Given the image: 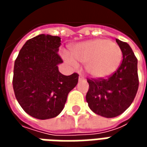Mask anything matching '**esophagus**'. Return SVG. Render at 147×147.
I'll return each mask as SVG.
<instances>
[{
    "label": "esophagus",
    "instance_id": "1",
    "mask_svg": "<svg viewBox=\"0 0 147 147\" xmlns=\"http://www.w3.org/2000/svg\"><path fill=\"white\" fill-rule=\"evenodd\" d=\"M83 76H82V75H80V77H79V80H83Z\"/></svg>",
    "mask_w": 147,
    "mask_h": 147
}]
</instances>
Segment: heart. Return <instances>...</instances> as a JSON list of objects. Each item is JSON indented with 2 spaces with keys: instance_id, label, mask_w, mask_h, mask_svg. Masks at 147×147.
<instances>
[{
  "instance_id": "b5f03b06",
  "label": "heart",
  "mask_w": 147,
  "mask_h": 147,
  "mask_svg": "<svg viewBox=\"0 0 147 147\" xmlns=\"http://www.w3.org/2000/svg\"><path fill=\"white\" fill-rule=\"evenodd\" d=\"M62 57L73 67H78L77 61L85 64V69L90 76L102 79L110 76L118 69L123 53L117 43L108 39L97 38L74 45L71 54L63 51Z\"/></svg>"
}]
</instances>
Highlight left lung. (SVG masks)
<instances>
[{
    "instance_id": "obj_1",
    "label": "left lung",
    "mask_w": 147,
    "mask_h": 147,
    "mask_svg": "<svg viewBox=\"0 0 147 147\" xmlns=\"http://www.w3.org/2000/svg\"><path fill=\"white\" fill-rule=\"evenodd\" d=\"M123 53L119 68L108 79L87 80L86 99L94 113L106 118L122 114L134 101L139 88L137 58L127 42L116 39Z\"/></svg>"
}]
</instances>
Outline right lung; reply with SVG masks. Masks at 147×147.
<instances>
[{
	"instance_id": "obj_1",
	"label": "right lung",
	"mask_w": 147,
	"mask_h": 147,
	"mask_svg": "<svg viewBox=\"0 0 147 147\" xmlns=\"http://www.w3.org/2000/svg\"><path fill=\"white\" fill-rule=\"evenodd\" d=\"M61 38L39 34L26 42L15 61L12 85L19 104L31 117L46 120L58 116L79 75L64 76L58 64Z\"/></svg>"
}]
</instances>
